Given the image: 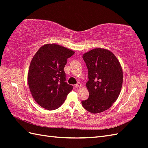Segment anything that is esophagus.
Instances as JSON below:
<instances>
[{"instance_id":"1","label":"esophagus","mask_w":148,"mask_h":148,"mask_svg":"<svg viewBox=\"0 0 148 148\" xmlns=\"http://www.w3.org/2000/svg\"><path fill=\"white\" fill-rule=\"evenodd\" d=\"M82 86V84H80V83H77V84H76L75 85V87L76 88H80Z\"/></svg>"}]
</instances>
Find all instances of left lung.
<instances>
[{"mask_svg": "<svg viewBox=\"0 0 148 148\" xmlns=\"http://www.w3.org/2000/svg\"><path fill=\"white\" fill-rule=\"evenodd\" d=\"M88 70V99L84 108L92 114L102 112L117 99L122 89L123 71L117 57L107 49L97 48L83 56Z\"/></svg>", "mask_w": 148, "mask_h": 148, "instance_id": "obj_1", "label": "left lung"}]
</instances>
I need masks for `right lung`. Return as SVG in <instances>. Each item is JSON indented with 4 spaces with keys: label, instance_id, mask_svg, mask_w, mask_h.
<instances>
[{
    "label": "right lung",
    "instance_id": "1",
    "mask_svg": "<svg viewBox=\"0 0 148 148\" xmlns=\"http://www.w3.org/2000/svg\"><path fill=\"white\" fill-rule=\"evenodd\" d=\"M75 52L54 44L40 48L29 65L28 82L38 104L47 110L57 109L63 104L73 86L66 81L64 67Z\"/></svg>",
    "mask_w": 148,
    "mask_h": 148
}]
</instances>
